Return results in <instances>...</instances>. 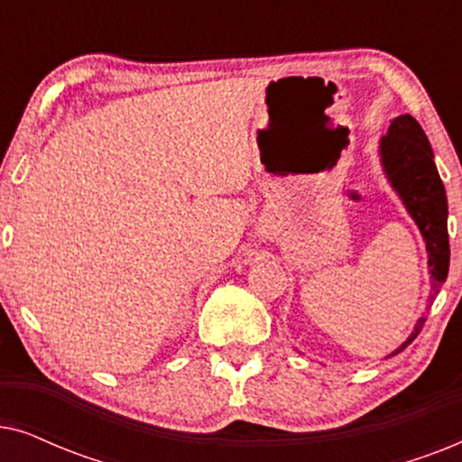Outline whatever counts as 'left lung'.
Here are the masks:
<instances>
[{"mask_svg": "<svg viewBox=\"0 0 462 462\" xmlns=\"http://www.w3.org/2000/svg\"><path fill=\"white\" fill-rule=\"evenodd\" d=\"M381 160L391 185L400 193L410 217L416 220L427 242L429 267H431L433 292H439V283L446 282L450 267V242H448V199L433 151L420 124L406 113L391 122L387 134L381 138ZM431 294V300L435 299ZM427 318L416 321L414 332L406 343L391 356L406 349L419 337Z\"/></svg>", "mask_w": 462, "mask_h": 462, "instance_id": "left-lung-1", "label": "left lung"}]
</instances>
